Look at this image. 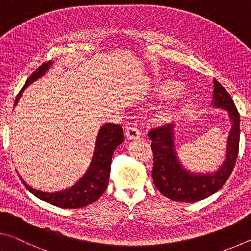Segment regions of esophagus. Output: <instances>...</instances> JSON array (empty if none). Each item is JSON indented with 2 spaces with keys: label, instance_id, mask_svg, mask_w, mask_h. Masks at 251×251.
I'll return each mask as SVG.
<instances>
[{
  "label": "esophagus",
  "instance_id": "obj_1",
  "mask_svg": "<svg viewBox=\"0 0 251 251\" xmlns=\"http://www.w3.org/2000/svg\"><path fill=\"white\" fill-rule=\"evenodd\" d=\"M141 135V132L135 126H129L128 128L126 129V137L129 140H133V139H139Z\"/></svg>",
  "mask_w": 251,
  "mask_h": 251
}]
</instances>
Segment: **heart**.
Segmentation results:
<instances>
[{
	"instance_id": "obj_1",
	"label": "heart",
	"mask_w": 251,
	"mask_h": 251,
	"mask_svg": "<svg viewBox=\"0 0 251 251\" xmlns=\"http://www.w3.org/2000/svg\"><path fill=\"white\" fill-rule=\"evenodd\" d=\"M157 91L161 93L168 92L166 99L158 109L160 118L169 117L188 97L187 88L182 84H175V82L172 81L160 82L157 85Z\"/></svg>"
}]
</instances>
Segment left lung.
Listing matches in <instances>:
<instances>
[{"mask_svg":"<svg viewBox=\"0 0 251 251\" xmlns=\"http://www.w3.org/2000/svg\"><path fill=\"white\" fill-rule=\"evenodd\" d=\"M211 105L227 111L231 130L228 135L226 159L213 172L196 174L187 170L180 162L175 146V123L150 130L153 151L152 178L154 186L167 198L180 202H196L219 190L231 175L239 150L240 116L230 94L218 81L213 80Z\"/></svg>","mask_w":251,"mask_h":251,"instance_id":"obj_1","label":"left lung"}]
</instances>
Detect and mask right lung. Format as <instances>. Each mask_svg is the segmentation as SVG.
I'll return each instance as SVG.
<instances>
[{"label": "right lung", "mask_w": 251, "mask_h": 251, "mask_svg": "<svg viewBox=\"0 0 251 251\" xmlns=\"http://www.w3.org/2000/svg\"><path fill=\"white\" fill-rule=\"evenodd\" d=\"M51 65L52 62L44 63L32 73V75L28 77L21 91L16 96L14 106L18 104V101L21 98L24 90L33 82L43 76ZM122 142L123 132L120 126L114 125V123H105L102 126L97 135L96 148H94V153L90 167L79 181L68 189L55 192H45L42 190H36V189L28 186L22 178L21 180L28 191L45 202L60 208H83L98 200L105 191L109 182L113 151Z\"/></svg>", "instance_id": "add662e5"}]
</instances>
